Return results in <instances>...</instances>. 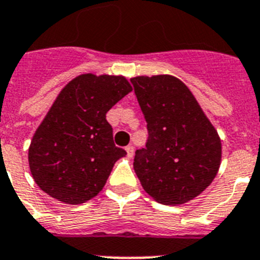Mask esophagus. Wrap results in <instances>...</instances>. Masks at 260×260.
Returning <instances> with one entry per match:
<instances>
[{"label": "esophagus", "instance_id": "esophagus-1", "mask_svg": "<svg viewBox=\"0 0 260 260\" xmlns=\"http://www.w3.org/2000/svg\"><path fill=\"white\" fill-rule=\"evenodd\" d=\"M125 152H127L128 158H132L133 153H135V149H133L132 145H128V146H125Z\"/></svg>", "mask_w": 260, "mask_h": 260}]
</instances>
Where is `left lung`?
<instances>
[{
    "label": "left lung",
    "mask_w": 260,
    "mask_h": 260,
    "mask_svg": "<svg viewBox=\"0 0 260 260\" xmlns=\"http://www.w3.org/2000/svg\"><path fill=\"white\" fill-rule=\"evenodd\" d=\"M148 123L146 146L133 169L155 202L180 205L204 191L217 175L221 140L191 90L170 74L131 78Z\"/></svg>",
    "instance_id": "8db88e82"
}]
</instances>
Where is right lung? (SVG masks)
<instances>
[{
  "label": "right lung",
  "instance_id": "right-lung-1",
  "mask_svg": "<svg viewBox=\"0 0 260 260\" xmlns=\"http://www.w3.org/2000/svg\"><path fill=\"white\" fill-rule=\"evenodd\" d=\"M131 91L125 77L110 74H80L65 85L28 148L31 175L40 189L71 205L102 191L115 162L127 154L115 146L106 114Z\"/></svg>",
  "mask_w": 260,
  "mask_h": 260
}]
</instances>
